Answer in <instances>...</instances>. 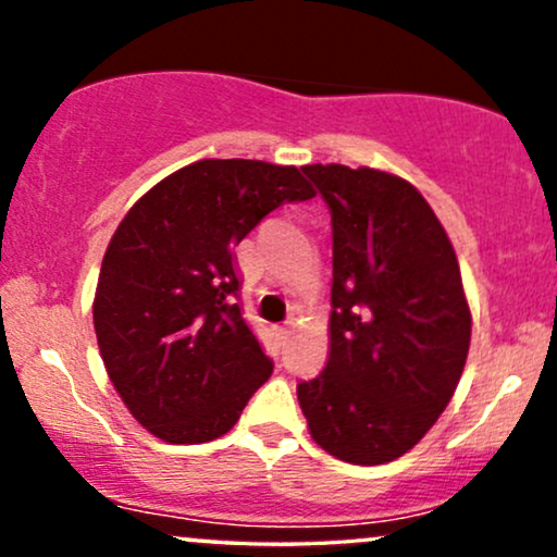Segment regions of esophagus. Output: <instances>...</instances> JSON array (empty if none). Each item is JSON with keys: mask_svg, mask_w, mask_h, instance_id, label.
<instances>
[{"mask_svg": "<svg viewBox=\"0 0 557 557\" xmlns=\"http://www.w3.org/2000/svg\"><path fill=\"white\" fill-rule=\"evenodd\" d=\"M272 335L277 337V341H285V337L290 335V324H274V327H272Z\"/></svg>", "mask_w": 557, "mask_h": 557, "instance_id": "obj_1", "label": "esophagus"}]
</instances>
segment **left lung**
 Wrapping results in <instances>:
<instances>
[{"mask_svg": "<svg viewBox=\"0 0 557 557\" xmlns=\"http://www.w3.org/2000/svg\"><path fill=\"white\" fill-rule=\"evenodd\" d=\"M332 212L330 354L298 385L311 440L345 463L400 458L461 380L471 309L443 222L393 172L306 164Z\"/></svg>", "mask_w": 557, "mask_h": 557, "instance_id": "obj_1", "label": "left lung"}]
</instances>
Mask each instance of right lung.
I'll return each mask as SVG.
<instances>
[{
    "instance_id": "add662e5",
    "label": "right lung",
    "mask_w": 557,
    "mask_h": 557,
    "mask_svg": "<svg viewBox=\"0 0 557 557\" xmlns=\"http://www.w3.org/2000/svg\"><path fill=\"white\" fill-rule=\"evenodd\" d=\"M311 196L293 164L198 159L127 209L101 261L94 330L114 389L154 437H222L270 380L272 361L233 304V248L272 209Z\"/></svg>"
}]
</instances>
